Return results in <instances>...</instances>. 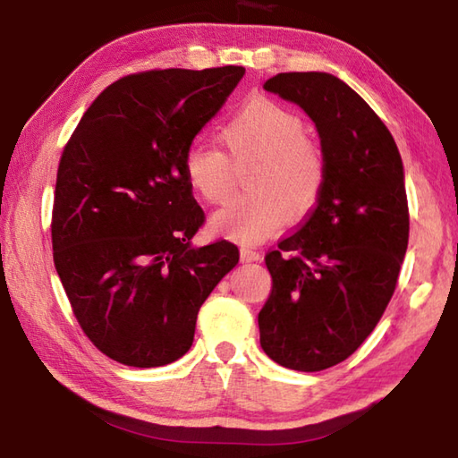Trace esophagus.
Masks as SVG:
<instances>
[{"label": "esophagus", "instance_id": "34e87169", "mask_svg": "<svg viewBox=\"0 0 458 458\" xmlns=\"http://www.w3.org/2000/svg\"><path fill=\"white\" fill-rule=\"evenodd\" d=\"M240 260L242 262H259L262 260V254L252 250V248H240Z\"/></svg>", "mask_w": 458, "mask_h": 458}]
</instances>
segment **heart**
I'll list each match as a JSON object with an SVG mask.
<instances>
[{
	"instance_id": "obj_1",
	"label": "heart",
	"mask_w": 458,
	"mask_h": 458,
	"mask_svg": "<svg viewBox=\"0 0 458 458\" xmlns=\"http://www.w3.org/2000/svg\"><path fill=\"white\" fill-rule=\"evenodd\" d=\"M222 141L234 161L252 159L244 177L250 190L212 216L214 230L259 242L281 228L289 212L303 216L315 204L325 182L323 155L291 108L252 98L222 127ZM183 172L190 188L210 204H220L234 188L228 155L204 139L188 145Z\"/></svg>"
}]
</instances>
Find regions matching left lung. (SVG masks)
<instances>
[{"label": "left lung", "instance_id": "8db88e82", "mask_svg": "<svg viewBox=\"0 0 458 458\" xmlns=\"http://www.w3.org/2000/svg\"><path fill=\"white\" fill-rule=\"evenodd\" d=\"M262 89L315 123L325 182L303 226L265 257L273 289L260 345L278 366L321 371L358 350L396 289L410 230L404 165L390 131L337 76L283 72Z\"/></svg>", "mask_w": 458, "mask_h": 458}]
</instances>
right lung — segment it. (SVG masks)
Masks as SVG:
<instances>
[{"instance_id": "1", "label": "right lung", "mask_w": 458, "mask_h": 458, "mask_svg": "<svg viewBox=\"0 0 458 458\" xmlns=\"http://www.w3.org/2000/svg\"><path fill=\"white\" fill-rule=\"evenodd\" d=\"M242 76V66L125 76L64 147L54 267L82 331L114 361L159 368L188 353L201 303L238 265L226 240L191 244L204 212L183 153Z\"/></svg>"}]
</instances>
